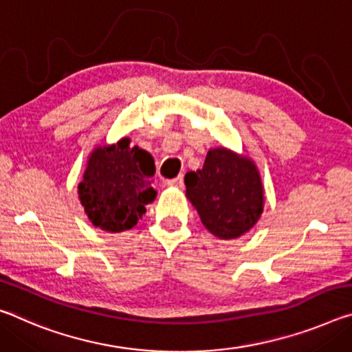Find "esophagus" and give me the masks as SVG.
Returning a JSON list of instances; mask_svg holds the SVG:
<instances>
[{"mask_svg":"<svg viewBox=\"0 0 352 352\" xmlns=\"http://www.w3.org/2000/svg\"><path fill=\"white\" fill-rule=\"evenodd\" d=\"M166 185L172 188H183V175H178L175 178H172V180H167Z\"/></svg>","mask_w":352,"mask_h":352,"instance_id":"1","label":"esophagus"}]
</instances>
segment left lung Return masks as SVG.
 <instances>
[{
	"instance_id": "left-lung-1",
	"label": "left lung",
	"mask_w": 352,
	"mask_h": 352,
	"mask_svg": "<svg viewBox=\"0 0 352 352\" xmlns=\"http://www.w3.org/2000/svg\"><path fill=\"white\" fill-rule=\"evenodd\" d=\"M186 197L206 230L235 239L252 228L265 206L260 172L248 156L224 147L208 150L202 169L185 175Z\"/></svg>"
}]
</instances>
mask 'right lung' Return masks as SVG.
Wrapping results in <instances>:
<instances>
[{
	"mask_svg": "<svg viewBox=\"0 0 352 352\" xmlns=\"http://www.w3.org/2000/svg\"><path fill=\"white\" fill-rule=\"evenodd\" d=\"M153 177V156L138 146L130 147V138L94 148L78 185L91 224L109 233L135 227L156 197L150 186Z\"/></svg>",
	"mask_w": 352,
	"mask_h": 352,
	"instance_id": "obj_1",
	"label": "right lung"
}]
</instances>
